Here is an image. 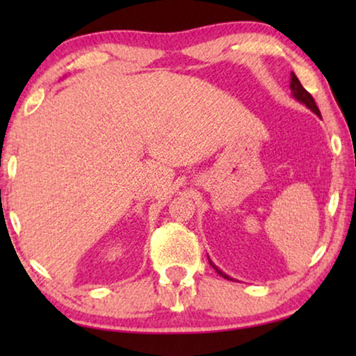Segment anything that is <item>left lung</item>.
<instances>
[{
  "mask_svg": "<svg viewBox=\"0 0 356 356\" xmlns=\"http://www.w3.org/2000/svg\"><path fill=\"white\" fill-rule=\"evenodd\" d=\"M290 89H291V95H293L295 99L300 102V104H303V105L308 106V108H309L311 111H313V113H316V115H318L319 118H321V111H319V108H318V105H316L314 99H313V97H311L309 92L306 90L303 86H301V82L298 81V77H296V76L293 74V72H291V79H290ZM209 262H211V266L213 267V269L217 270V274H218V275H222L223 279H227V280H233L230 275H227L225 272H222L220 269H218V267H217L216 264H213V262H212L211 259H209Z\"/></svg>",
  "mask_w": 356,
  "mask_h": 356,
  "instance_id": "1",
  "label": "left lung"
}]
</instances>
